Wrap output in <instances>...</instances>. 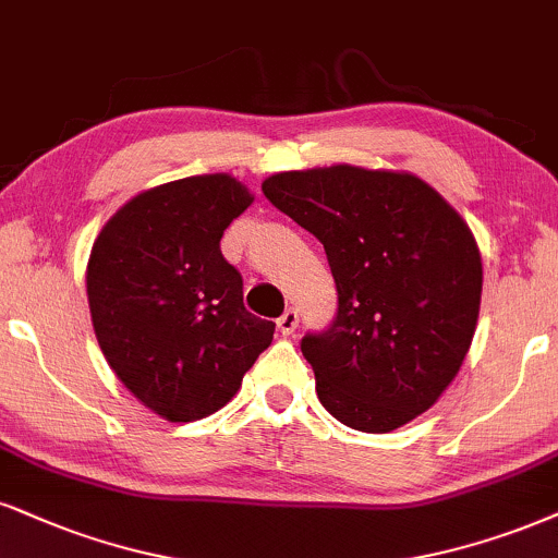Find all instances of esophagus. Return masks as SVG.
<instances>
[{"label":"esophagus","mask_w":558,"mask_h":558,"mask_svg":"<svg viewBox=\"0 0 558 558\" xmlns=\"http://www.w3.org/2000/svg\"><path fill=\"white\" fill-rule=\"evenodd\" d=\"M298 326H300V315H298V311H287V313L281 315V318L277 320V328H279L281 336H292L294 331H298Z\"/></svg>","instance_id":"esophagus-1"}]
</instances>
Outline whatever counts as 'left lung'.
<instances>
[{"instance_id": "8db88e82", "label": "left lung", "mask_w": 558, "mask_h": 558, "mask_svg": "<svg viewBox=\"0 0 558 558\" xmlns=\"http://www.w3.org/2000/svg\"><path fill=\"white\" fill-rule=\"evenodd\" d=\"M268 202L326 247L339 313L302 354L331 416L385 435L450 388L476 333L484 266L469 222L405 170H284Z\"/></svg>"}]
</instances>
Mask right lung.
Here are the masks:
<instances>
[{"instance_id":"obj_1","label":"right lung","mask_w":558,"mask_h":558,"mask_svg":"<svg viewBox=\"0 0 558 558\" xmlns=\"http://www.w3.org/2000/svg\"><path fill=\"white\" fill-rule=\"evenodd\" d=\"M253 204L230 173L142 191L102 225L87 260L95 339L116 377L168 422H196L232 401L274 339L243 305V279L219 251Z\"/></svg>"}]
</instances>
